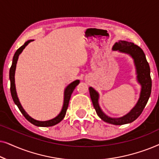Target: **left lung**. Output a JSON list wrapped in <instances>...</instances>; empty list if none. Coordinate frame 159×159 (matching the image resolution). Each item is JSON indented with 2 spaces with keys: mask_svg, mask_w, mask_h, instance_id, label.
I'll return each instance as SVG.
<instances>
[{
  "mask_svg": "<svg viewBox=\"0 0 159 159\" xmlns=\"http://www.w3.org/2000/svg\"><path fill=\"white\" fill-rule=\"evenodd\" d=\"M113 49L116 50V51L118 50L123 53H129L134 58L137 69V74H138V80L142 86L140 96L138 102L137 103L136 106L131 110V111L128 113L125 116L118 119L111 118L104 114L98 105V94L96 91L92 88H89V91H90V98L93 106H94L95 111L100 118L107 123L115 125H121L132 122L143 112L145 106H146L148 101L150 95H151L152 82L151 75H150L149 64L145 58L144 52L140 47L134 44L133 43L120 40L119 42L115 43Z\"/></svg>",
  "mask_w": 159,
  "mask_h": 159,
  "instance_id": "obj_1",
  "label": "left lung"
}]
</instances>
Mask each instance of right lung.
Instances as JSON below:
<instances>
[{"mask_svg":"<svg viewBox=\"0 0 159 159\" xmlns=\"http://www.w3.org/2000/svg\"><path fill=\"white\" fill-rule=\"evenodd\" d=\"M33 41L32 40H30L26 42L25 44H24L22 46H21L17 50L15 53L14 58H13V61H12V65L10 68L9 71V79L11 82V94L13 101L15 103V104L18 106L19 109L21 112V114H23V116L25 117L26 119H27L28 121H30V123H32V125L38 126V127H51V126L56 125V124L59 123L64 118L65 114H66L67 108H68L69 106V100H70L71 95L72 94L74 90L76 88V86L78 84L80 83V80H75L73 82H71V84H69L68 86L66 87V88L65 89L64 91V106H63L61 111L60 112V114L58 115L57 116L55 117V118L53 119H51V120L48 121H37L35 119H32V117H30L29 115H28L27 113L25 112V111L23 109L22 106H21L20 103H19V101L18 99V97H17L16 92V88H15V83H14V74H15V69H16V65L17 60H18L19 56L20 54L24 48L27 46V45L29 44L30 42Z\"/></svg>","mask_w":159,"mask_h":159,"instance_id":"right-lung-1","label":"right lung"}]
</instances>
